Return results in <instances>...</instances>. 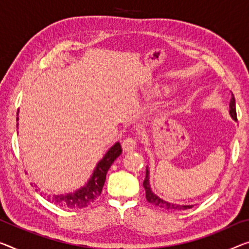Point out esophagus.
Masks as SVG:
<instances>
[{
    "label": "esophagus",
    "mask_w": 249,
    "mask_h": 249,
    "mask_svg": "<svg viewBox=\"0 0 249 249\" xmlns=\"http://www.w3.org/2000/svg\"><path fill=\"white\" fill-rule=\"evenodd\" d=\"M137 148V139H133V138H127V139L124 140L122 142V149L124 151H133Z\"/></svg>",
    "instance_id": "34e87169"
}]
</instances>
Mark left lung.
Segmentation results:
<instances>
[{
    "label": "left lung",
    "instance_id": "left-lung-1",
    "mask_svg": "<svg viewBox=\"0 0 249 249\" xmlns=\"http://www.w3.org/2000/svg\"><path fill=\"white\" fill-rule=\"evenodd\" d=\"M229 114H231V119L237 121V113H236V102H235V97L234 94L231 93V102H229ZM143 188L146 190V198L147 201L150 202V204L157 206V207H160L164 210H185L189 209L193 207L194 205H182V204H176L173 201H168L163 198L159 197L158 195L155 194L154 191L151 190L150 181H149V169L147 167L146 170V178L143 180Z\"/></svg>",
    "mask_w": 249,
    "mask_h": 249
}]
</instances>
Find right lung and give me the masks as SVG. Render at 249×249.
<instances>
[{
	"label": "right lung",
	"instance_id": "right-lung-1",
	"mask_svg": "<svg viewBox=\"0 0 249 249\" xmlns=\"http://www.w3.org/2000/svg\"><path fill=\"white\" fill-rule=\"evenodd\" d=\"M17 120H18V117L17 118ZM121 151L122 149L120 143L116 142L113 146L108 149V151L102 157V159L99 160L92 175H91V177L85 186L80 187L79 189L72 191V193L60 195H45L47 199L50 202H52V204L60 206V207L71 209L85 208L90 206L91 204H93L98 199V197L101 195L103 185H105L106 181V176L107 173H108L109 168L111 167L114 160L121 155Z\"/></svg>",
	"mask_w": 249,
	"mask_h": 249
}]
</instances>
